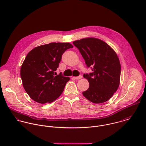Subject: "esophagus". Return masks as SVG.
<instances>
[{"instance_id": "esophagus-1", "label": "esophagus", "mask_w": 146, "mask_h": 146, "mask_svg": "<svg viewBox=\"0 0 146 146\" xmlns=\"http://www.w3.org/2000/svg\"><path fill=\"white\" fill-rule=\"evenodd\" d=\"M72 78L75 79H76V80H78V79H80L82 78V75H79V76H75V77H73Z\"/></svg>"}]
</instances>
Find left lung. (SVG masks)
<instances>
[{
	"label": "left lung",
	"instance_id": "obj_1",
	"mask_svg": "<svg viewBox=\"0 0 146 146\" xmlns=\"http://www.w3.org/2000/svg\"><path fill=\"white\" fill-rule=\"evenodd\" d=\"M79 49L88 68L92 72L84 74L89 87L83 92L84 96L94 104L110 100L118 89L121 66L115 52L105 42L93 38L73 42Z\"/></svg>",
	"mask_w": 146,
	"mask_h": 146
}]
</instances>
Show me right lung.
Masks as SVG:
<instances>
[{
    "instance_id": "add662e5",
    "label": "right lung",
    "mask_w": 146,
    "mask_h": 146,
    "mask_svg": "<svg viewBox=\"0 0 146 146\" xmlns=\"http://www.w3.org/2000/svg\"><path fill=\"white\" fill-rule=\"evenodd\" d=\"M73 48L68 42H51L32 49L21 66L23 86L35 102L44 104L55 101L62 94L68 77L55 72L63 53Z\"/></svg>"
}]
</instances>
